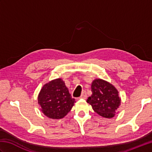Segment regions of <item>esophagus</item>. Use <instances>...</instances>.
<instances>
[{"instance_id":"1","label":"esophagus","mask_w":152,"mask_h":152,"mask_svg":"<svg viewBox=\"0 0 152 152\" xmlns=\"http://www.w3.org/2000/svg\"><path fill=\"white\" fill-rule=\"evenodd\" d=\"M80 99H86V98H87V94H86V91H83V93H82V95L80 96Z\"/></svg>"}]
</instances>
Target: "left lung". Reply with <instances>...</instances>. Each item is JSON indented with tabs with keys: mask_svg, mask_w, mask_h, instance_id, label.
<instances>
[{
	"mask_svg": "<svg viewBox=\"0 0 152 152\" xmlns=\"http://www.w3.org/2000/svg\"><path fill=\"white\" fill-rule=\"evenodd\" d=\"M91 87L92 95L87 99V102L102 117H114L121 104L118 89L112 83L100 78L93 80Z\"/></svg>",
	"mask_w": 152,
	"mask_h": 152,
	"instance_id": "obj_1",
	"label": "left lung"
}]
</instances>
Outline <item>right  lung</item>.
Wrapping results in <instances>:
<instances>
[{
  "mask_svg": "<svg viewBox=\"0 0 152 152\" xmlns=\"http://www.w3.org/2000/svg\"><path fill=\"white\" fill-rule=\"evenodd\" d=\"M65 83L61 78L51 80L44 85L38 96V103L41 111L48 118L53 119L63 118L74 105Z\"/></svg>",
  "mask_w": 152,
  "mask_h": 152,
  "instance_id": "add662e5",
  "label": "right lung"
}]
</instances>
